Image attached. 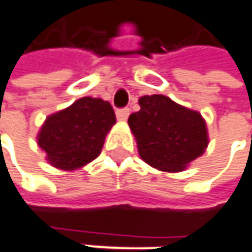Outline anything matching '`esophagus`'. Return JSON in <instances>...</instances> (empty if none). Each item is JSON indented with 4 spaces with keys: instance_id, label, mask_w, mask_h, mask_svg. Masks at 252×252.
I'll list each match as a JSON object with an SVG mask.
<instances>
[{
    "instance_id": "34e87169",
    "label": "esophagus",
    "mask_w": 252,
    "mask_h": 252,
    "mask_svg": "<svg viewBox=\"0 0 252 252\" xmlns=\"http://www.w3.org/2000/svg\"><path fill=\"white\" fill-rule=\"evenodd\" d=\"M116 116H117V119H119V120L124 121V120L128 119V116H129V109H128V107H124V109H119V110L116 112Z\"/></svg>"
}]
</instances>
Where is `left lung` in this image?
Returning a JSON list of instances; mask_svg holds the SVG:
<instances>
[{
    "label": "left lung",
    "mask_w": 252,
    "mask_h": 252,
    "mask_svg": "<svg viewBox=\"0 0 252 252\" xmlns=\"http://www.w3.org/2000/svg\"><path fill=\"white\" fill-rule=\"evenodd\" d=\"M140 110L128 124L142 160L161 171L178 172L204 153L208 135L201 114L164 95L142 96Z\"/></svg>",
    "instance_id": "1"
}]
</instances>
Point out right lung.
I'll return each instance as SVG.
<instances>
[{"mask_svg":"<svg viewBox=\"0 0 252 252\" xmlns=\"http://www.w3.org/2000/svg\"><path fill=\"white\" fill-rule=\"evenodd\" d=\"M114 124L116 114L109 102L81 97L48 117L41 126L38 146L56 168H80L100 155L106 133Z\"/></svg>","mask_w":252,"mask_h":252,"instance_id":"right-lung-1","label":"right lung"}]
</instances>
